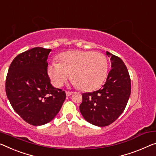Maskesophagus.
Segmentation results:
<instances>
[{"label": "esophagus", "instance_id": "esophagus-1", "mask_svg": "<svg viewBox=\"0 0 156 156\" xmlns=\"http://www.w3.org/2000/svg\"><path fill=\"white\" fill-rule=\"evenodd\" d=\"M66 95H67V96H70V95L72 94V93H73L70 92V91H66Z\"/></svg>", "mask_w": 156, "mask_h": 156}]
</instances>
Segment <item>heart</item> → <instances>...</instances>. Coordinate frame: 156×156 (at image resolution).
Wrapping results in <instances>:
<instances>
[{"label": "heart", "mask_w": 156, "mask_h": 156, "mask_svg": "<svg viewBox=\"0 0 156 156\" xmlns=\"http://www.w3.org/2000/svg\"><path fill=\"white\" fill-rule=\"evenodd\" d=\"M60 62L54 61L48 67L51 82L61 87L70 77L73 84L83 91H92L102 84L108 71L105 54L91 51H70L60 56Z\"/></svg>", "instance_id": "b5f03b06"}]
</instances>
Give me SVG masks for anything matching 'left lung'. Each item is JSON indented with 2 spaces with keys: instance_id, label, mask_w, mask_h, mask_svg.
Listing matches in <instances>:
<instances>
[{
  "instance_id": "obj_1",
  "label": "left lung",
  "mask_w": 156,
  "mask_h": 156,
  "mask_svg": "<svg viewBox=\"0 0 156 156\" xmlns=\"http://www.w3.org/2000/svg\"><path fill=\"white\" fill-rule=\"evenodd\" d=\"M107 55L110 57L112 69L106 82L96 91L83 93L80 106L86 121L100 127L109 126L119 118L131 92L130 75L123 61L108 51Z\"/></svg>"
}]
</instances>
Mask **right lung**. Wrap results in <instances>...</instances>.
I'll return each mask as SVG.
<instances>
[{
  "instance_id": "obj_1",
  "label": "right lung",
  "mask_w": 156,
  "mask_h": 156,
  "mask_svg": "<svg viewBox=\"0 0 156 156\" xmlns=\"http://www.w3.org/2000/svg\"><path fill=\"white\" fill-rule=\"evenodd\" d=\"M51 50L35 47L16 56L9 66L6 95L16 113L33 126L49 123L66 100L64 90L50 83L47 58Z\"/></svg>"
}]
</instances>
